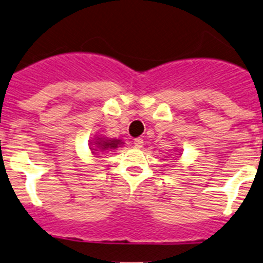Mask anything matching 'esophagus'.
Returning a JSON list of instances; mask_svg holds the SVG:
<instances>
[{"mask_svg":"<svg viewBox=\"0 0 263 263\" xmlns=\"http://www.w3.org/2000/svg\"><path fill=\"white\" fill-rule=\"evenodd\" d=\"M133 144H134L135 148H138V149H139V148L143 147V139H142V138H135L134 143H133Z\"/></svg>","mask_w":263,"mask_h":263,"instance_id":"34e87169","label":"esophagus"}]
</instances>
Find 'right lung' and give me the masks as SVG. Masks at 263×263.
Listing matches in <instances>:
<instances>
[{"instance_id":"obj_1","label":"right lung","mask_w":263,"mask_h":263,"mask_svg":"<svg viewBox=\"0 0 263 263\" xmlns=\"http://www.w3.org/2000/svg\"><path fill=\"white\" fill-rule=\"evenodd\" d=\"M121 140L119 139H103V138H98V140H96L95 144L97 145V148L100 151H106V149H115V148H118L119 144H121ZM95 151H97L96 148H93Z\"/></svg>"}]
</instances>
